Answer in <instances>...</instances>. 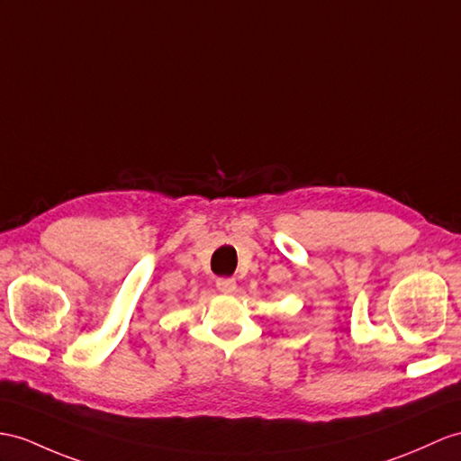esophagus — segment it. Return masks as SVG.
<instances>
[{
    "instance_id": "34e87169",
    "label": "esophagus",
    "mask_w": 461,
    "mask_h": 461,
    "mask_svg": "<svg viewBox=\"0 0 461 461\" xmlns=\"http://www.w3.org/2000/svg\"><path fill=\"white\" fill-rule=\"evenodd\" d=\"M217 289L224 295H230L237 291V279L234 277H219L217 279Z\"/></svg>"
}]
</instances>
